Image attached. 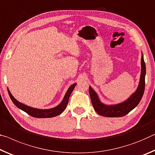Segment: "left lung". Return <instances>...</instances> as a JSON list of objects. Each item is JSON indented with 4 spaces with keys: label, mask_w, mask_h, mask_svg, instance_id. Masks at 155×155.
I'll use <instances>...</instances> for the list:
<instances>
[{
    "label": "left lung",
    "mask_w": 155,
    "mask_h": 155,
    "mask_svg": "<svg viewBox=\"0 0 155 155\" xmlns=\"http://www.w3.org/2000/svg\"><path fill=\"white\" fill-rule=\"evenodd\" d=\"M141 75L138 87L135 93L130 95L126 101L114 105H106L100 101L98 95L91 87H89V95L91 102L95 110L99 115L108 117H123L130 112L140 102L143 97L144 89H145V76H146V64L144 62L143 55L141 54Z\"/></svg>",
    "instance_id": "left-lung-1"
}]
</instances>
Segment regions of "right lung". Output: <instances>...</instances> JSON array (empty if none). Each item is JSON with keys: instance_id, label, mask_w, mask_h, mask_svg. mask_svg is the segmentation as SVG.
<instances>
[{"instance_id": "obj_1", "label": "right lung", "mask_w": 155, "mask_h": 155, "mask_svg": "<svg viewBox=\"0 0 155 155\" xmlns=\"http://www.w3.org/2000/svg\"><path fill=\"white\" fill-rule=\"evenodd\" d=\"M76 86V83L73 84L72 85L70 86V87L68 88V90L66 93L64 98H63L62 101H61V103L59 105L55 106L54 108H49V109H38V108H35L33 107H30L27 105L24 104L20 102L18 100L15 99L13 95H12V93H10L9 90L7 88L8 91L9 97L11 98L12 101H13V103L16 105L18 108L21 109L22 110L25 111V113H27L28 115H31L34 117L36 118H49L53 117H55L60 115L63 111L65 110L66 107L68 104V100H69V97L71 94L72 91L74 89L75 87Z\"/></svg>"}]
</instances>
